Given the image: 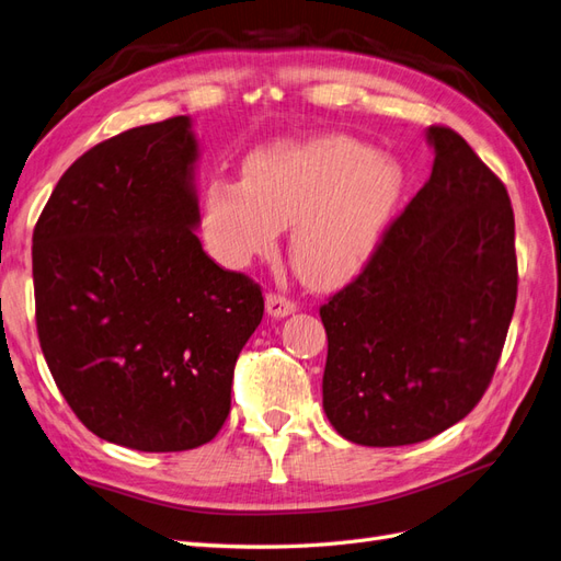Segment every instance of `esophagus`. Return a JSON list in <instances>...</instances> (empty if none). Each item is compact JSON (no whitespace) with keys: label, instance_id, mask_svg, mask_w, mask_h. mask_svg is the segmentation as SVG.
Returning <instances> with one entry per match:
<instances>
[{"label":"esophagus","instance_id":"1","mask_svg":"<svg viewBox=\"0 0 561 561\" xmlns=\"http://www.w3.org/2000/svg\"><path fill=\"white\" fill-rule=\"evenodd\" d=\"M297 311V301H293L290 297L285 295H276V293H268L266 295V313L274 316V318H285Z\"/></svg>","mask_w":561,"mask_h":561}]
</instances>
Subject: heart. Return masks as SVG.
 <instances>
[{
    "instance_id": "heart-1",
    "label": "heart",
    "mask_w": 561,
    "mask_h": 561,
    "mask_svg": "<svg viewBox=\"0 0 561 561\" xmlns=\"http://www.w3.org/2000/svg\"><path fill=\"white\" fill-rule=\"evenodd\" d=\"M403 193L397 160L346 136L280 141L250 156L245 184L209 181L203 229L224 266L243 268L293 226L290 262L313 287H335L368 264Z\"/></svg>"
}]
</instances>
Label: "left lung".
Here are the masks:
<instances>
[{
    "label": "left lung",
    "instance_id": "8db88e82",
    "mask_svg": "<svg viewBox=\"0 0 561 561\" xmlns=\"http://www.w3.org/2000/svg\"><path fill=\"white\" fill-rule=\"evenodd\" d=\"M432 174L366 268L321 307L323 411L346 442L408 446L486 391L517 305L507 188L458 131L432 125Z\"/></svg>",
    "mask_w": 561,
    "mask_h": 561
}]
</instances>
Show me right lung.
<instances>
[{"instance_id": "obj_1", "label": "right lung", "mask_w": 561, "mask_h": 561, "mask_svg": "<svg viewBox=\"0 0 561 561\" xmlns=\"http://www.w3.org/2000/svg\"><path fill=\"white\" fill-rule=\"evenodd\" d=\"M191 117L134 127L58 179L33 233L35 318L56 387L105 442L198 448L231 411L260 285L205 254Z\"/></svg>"}]
</instances>
